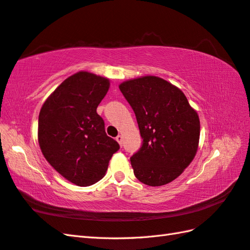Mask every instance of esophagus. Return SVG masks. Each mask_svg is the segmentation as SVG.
Listing matches in <instances>:
<instances>
[{"instance_id": "obj_1", "label": "esophagus", "mask_w": 250, "mask_h": 250, "mask_svg": "<svg viewBox=\"0 0 250 250\" xmlns=\"http://www.w3.org/2000/svg\"><path fill=\"white\" fill-rule=\"evenodd\" d=\"M116 141L119 143V145L122 146V142H124V139H122V135H118L116 137Z\"/></svg>"}]
</instances>
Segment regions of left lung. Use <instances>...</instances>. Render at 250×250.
<instances>
[{
    "instance_id": "8db88e82",
    "label": "left lung",
    "mask_w": 250,
    "mask_h": 250,
    "mask_svg": "<svg viewBox=\"0 0 250 250\" xmlns=\"http://www.w3.org/2000/svg\"><path fill=\"white\" fill-rule=\"evenodd\" d=\"M120 91L131 105L143 139L130 158L135 177L158 187L177 178L198 150L200 119L182 90L157 76L124 82Z\"/></svg>"
}]
</instances>
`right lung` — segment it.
<instances>
[{
    "label": "right lung",
    "instance_id": "1",
    "mask_svg": "<svg viewBox=\"0 0 250 250\" xmlns=\"http://www.w3.org/2000/svg\"><path fill=\"white\" fill-rule=\"evenodd\" d=\"M109 81L89 72L66 78L45 101L39 116V144L47 161L81 187L104 177L119 144L106 135L97 108Z\"/></svg>",
    "mask_w": 250,
    "mask_h": 250
}]
</instances>
